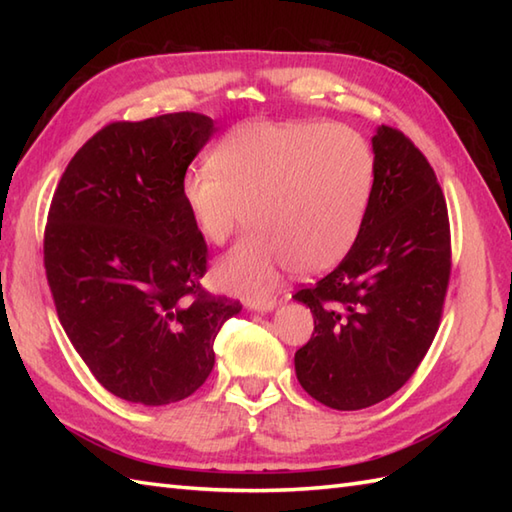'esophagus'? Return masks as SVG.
Wrapping results in <instances>:
<instances>
[{"label": "esophagus", "instance_id": "esophagus-1", "mask_svg": "<svg viewBox=\"0 0 512 512\" xmlns=\"http://www.w3.org/2000/svg\"><path fill=\"white\" fill-rule=\"evenodd\" d=\"M277 306V297H259V299H250L248 308L257 310V312H268Z\"/></svg>", "mask_w": 512, "mask_h": 512}]
</instances>
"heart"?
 <instances>
[{
    "instance_id": "obj_1",
    "label": "heart",
    "mask_w": 512,
    "mask_h": 512,
    "mask_svg": "<svg viewBox=\"0 0 512 512\" xmlns=\"http://www.w3.org/2000/svg\"><path fill=\"white\" fill-rule=\"evenodd\" d=\"M376 180L374 149L352 127L253 121L228 132L211 162L180 184L193 224L215 246L253 226L217 268L224 286L257 292L290 266L317 275L347 255Z\"/></svg>"
}]
</instances>
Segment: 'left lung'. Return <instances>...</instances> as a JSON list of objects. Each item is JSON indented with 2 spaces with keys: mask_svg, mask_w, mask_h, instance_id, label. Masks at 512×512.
Returning <instances> with one entry per match:
<instances>
[{
  "mask_svg": "<svg viewBox=\"0 0 512 512\" xmlns=\"http://www.w3.org/2000/svg\"><path fill=\"white\" fill-rule=\"evenodd\" d=\"M376 180L350 253L297 290L314 317L295 354L301 387L339 411L372 407L407 383L440 328L451 228L436 171L411 140L380 125Z\"/></svg>",
  "mask_w": 512,
  "mask_h": 512,
  "instance_id": "left-lung-1",
  "label": "left lung"
}]
</instances>
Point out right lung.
Listing matches in <instances>:
<instances>
[{
    "instance_id": "right-lung-1",
    "label": "right lung",
    "mask_w": 512,
    "mask_h": 512,
    "mask_svg": "<svg viewBox=\"0 0 512 512\" xmlns=\"http://www.w3.org/2000/svg\"><path fill=\"white\" fill-rule=\"evenodd\" d=\"M215 132L176 112L105 125L85 143L48 211L43 266L65 334L114 396L160 407L191 396L242 303L206 292L204 237L180 184Z\"/></svg>"
}]
</instances>
